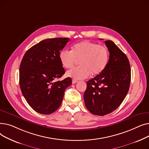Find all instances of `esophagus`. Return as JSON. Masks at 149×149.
<instances>
[{
    "instance_id": "34e87169",
    "label": "esophagus",
    "mask_w": 149,
    "mask_h": 149,
    "mask_svg": "<svg viewBox=\"0 0 149 149\" xmlns=\"http://www.w3.org/2000/svg\"><path fill=\"white\" fill-rule=\"evenodd\" d=\"M77 81H78L77 80H74V79H73V80H72V84H75V83H76Z\"/></svg>"
}]
</instances>
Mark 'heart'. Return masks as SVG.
I'll list each match as a JSON object with an SVG mask.
<instances>
[{"mask_svg":"<svg viewBox=\"0 0 149 149\" xmlns=\"http://www.w3.org/2000/svg\"><path fill=\"white\" fill-rule=\"evenodd\" d=\"M109 53L106 46L89 41H82L72 47L71 51L60 52L59 58L65 68H72L79 60L80 66L66 72L68 77L79 80L86 79L91 74L95 76L100 74L107 66Z\"/></svg>","mask_w":149,"mask_h":149,"instance_id":"b5f03b06","label":"heart"}]
</instances>
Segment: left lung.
<instances>
[{"label": "left lung", "mask_w": 149, "mask_h": 149, "mask_svg": "<svg viewBox=\"0 0 149 149\" xmlns=\"http://www.w3.org/2000/svg\"><path fill=\"white\" fill-rule=\"evenodd\" d=\"M104 42L110 54L107 66L100 74L87 81L84 93L88 111L100 116L110 113L120 106L127 95L131 80L126 55L112 41Z\"/></svg>", "instance_id": "1"}]
</instances>
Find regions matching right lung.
Masks as SVG:
<instances>
[{"mask_svg":"<svg viewBox=\"0 0 149 149\" xmlns=\"http://www.w3.org/2000/svg\"><path fill=\"white\" fill-rule=\"evenodd\" d=\"M69 38L43 40L29 49L20 65L19 84L23 97L35 111L48 115L60 106L70 77L54 82L65 73L59 58Z\"/></svg>","mask_w":149,"mask_h":149,"instance_id":"obj_1","label":"right lung"}]
</instances>
